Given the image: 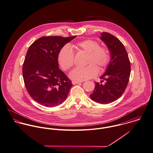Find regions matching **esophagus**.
<instances>
[{"mask_svg": "<svg viewBox=\"0 0 153 153\" xmlns=\"http://www.w3.org/2000/svg\"><path fill=\"white\" fill-rule=\"evenodd\" d=\"M82 82H80V81H72V83L73 85H75V84H77V83H81Z\"/></svg>", "mask_w": 153, "mask_h": 153, "instance_id": "obj_1", "label": "esophagus"}]
</instances>
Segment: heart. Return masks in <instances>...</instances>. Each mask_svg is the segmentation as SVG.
I'll list each match as a JSON object with an SVG mask.
<instances>
[{
  "label": "heart",
  "mask_w": 153,
  "mask_h": 153,
  "mask_svg": "<svg viewBox=\"0 0 153 153\" xmlns=\"http://www.w3.org/2000/svg\"><path fill=\"white\" fill-rule=\"evenodd\" d=\"M78 51L88 54L86 57L87 67L76 68L70 73V78L74 81H84L95 76L98 73L96 65L102 70L109 63L110 56L108 50L99 47L97 42L92 40H86L78 42L75 45ZM58 61L61 67L65 71L70 70L74 64V53L69 45L63 47L58 55Z\"/></svg>",
  "instance_id": "b5f03b06"
}]
</instances>
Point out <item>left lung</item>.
<instances>
[{
	"mask_svg": "<svg viewBox=\"0 0 153 153\" xmlns=\"http://www.w3.org/2000/svg\"><path fill=\"white\" fill-rule=\"evenodd\" d=\"M100 39L108 47L110 62L105 73L100 77L105 84L95 82L91 99L99 103H110L120 97L125 91L130 75V62L123 44L114 36L102 33Z\"/></svg>",
	"mask_w": 153,
	"mask_h": 153,
	"instance_id": "1",
	"label": "left lung"
}]
</instances>
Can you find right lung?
<instances>
[{
  "label": "right lung",
  "instance_id": "obj_1",
  "mask_svg": "<svg viewBox=\"0 0 153 153\" xmlns=\"http://www.w3.org/2000/svg\"><path fill=\"white\" fill-rule=\"evenodd\" d=\"M76 36L42 37L28 48L23 65V76L33 99L46 107H54L67 99L73 85L59 68L58 55Z\"/></svg>",
  "mask_w": 153,
  "mask_h": 153
}]
</instances>
